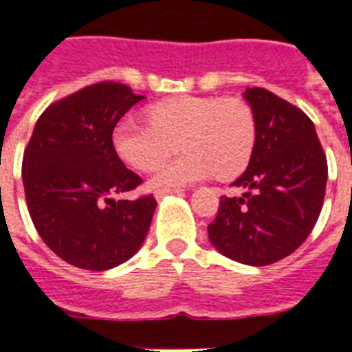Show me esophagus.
Instances as JSON below:
<instances>
[{
  "label": "esophagus",
  "instance_id": "esophagus-1",
  "mask_svg": "<svg viewBox=\"0 0 352 352\" xmlns=\"http://www.w3.org/2000/svg\"><path fill=\"white\" fill-rule=\"evenodd\" d=\"M173 192H179V190H157V192H155V197L162 199V197H166L168 193H173Z\"/></svg>",
  "mask_w": 352,
  "mask_h": 352
}]
</instances>
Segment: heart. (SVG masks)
I'll list each match as a JSON object with an SVG mask.
<instances>
[{"label": "heart", "instance_id": "b5f03b06", "mask_svg": "<svg viewBox=\"0 0 352 352\" xmlns=\"http://www.w3.org/2000/svg\"><path fill=\"white\" fill-rule=\"evenodd\" d=\"M149 124L124 118L115 126L113 146L126 164L151 171L178 147L187 153L159 166L155 190L184 186L204 177L230 179L245 170L256 144V118L239 98L175 96L146 109Z\"/></svg>", "mask_w": 352, "mask_h": 352}]
</instances>
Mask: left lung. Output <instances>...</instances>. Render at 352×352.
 Here are the masks:
<instances>
[{
  "mask_svg": "<svg viewBox=\"0 0 352 352\" xmlns=\"http://www.w3.org/2000/svg\"><path fill=\"white\" fill-rule=\"evenodd\" d=\"M256 118L250 164L221 197L208 225L212 245L234 261L265 267L290 256L316 225L325 197L327 157L300 107L263 87L245 91Z\"/></svg>",
  "mask_w": 352,
  "mask_h": 352,
  "instance_id": "8db88e82",
  "label": "left lung"
}]
</instances>
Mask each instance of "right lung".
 Here are the masks:
<instances>
[{
	"instance_id": "add662e5",
	"label": "right lung",
	"mask_w": 352,
	"mask_h": 352,
	"mask_svg": "<svg viewBox=\"0 0 352 352\" xmlns=\"http://www.w3.org/2000/svg\"><path fill=\"white\" fill-rule=\"evenodd\" d=\"M144 96L129 85L98 82L41 113L23 153L30 219L49 248L69 265L107 270L140 248L157 201L127 199L142 179L124 166L113 129Z\"/></svg>"
}]
</instances>
